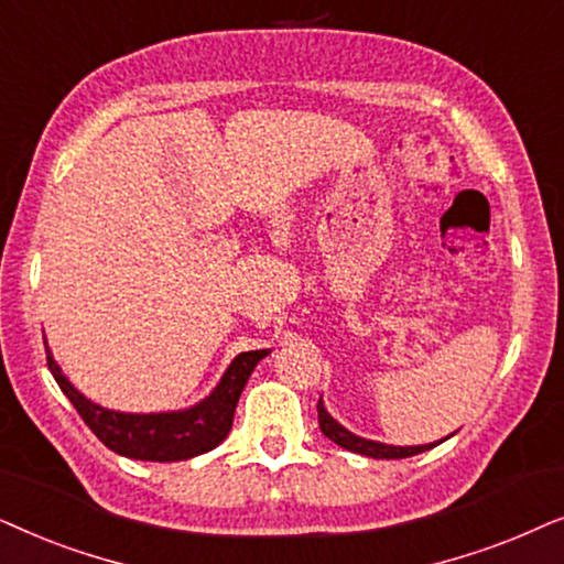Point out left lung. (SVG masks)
Masks as SVG:
<instances>
[{
	"label": "left lung",
	"mask_w": 564,
	"mask_h": 564,
	"mask_svg": "<svg viewBox=\"0 0 564 564\" xmlns=\"http://www.w3.org/2000/svg\"><path fill=\"white\" fill-rule=\"evenodd\" d=\"M317 415H319V427L322 433L327 435L329 441H335L337 446L348 448L352 454H360V456H371V459H408V456H415V454H423L427 448H433L435 444H425V446H389V444H379V441H371V438H360V435L350 433L348 427H343L337 420L329 415L325 410V402H317ZM444 441V438H441ZM438 441V444H441Z\"/></svg>",
	"instance_id": "8db88e82"
}]
</instances>
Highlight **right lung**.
<instances>
[{"label":"right lung","instance_id":"add662e5","mask_svg":"<svg viewBox=\"0 0 564 564\" xmlns=\"http://www.w3.org/2000/svg\"><path fill=\"white\" fill-rule=\"evenodd\" d=\"M270 350H247L231 360L214 392L187 410L172 412H118L87 400L77 387L66 379L62 366L46 345L48 369L56 384L69 397L82 420L110 452L139 462H183L212 452L227 438L239 394L254 371V366Z\"/></svg>","mask_w":564,"mask_h":564}]
</instances>
